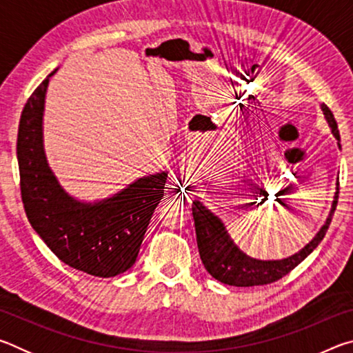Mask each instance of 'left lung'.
Wrapping results in <instances>:
<instances>
[{
  "instance_id": "8db88e82",
  "label": "left lung",
  "mask_w": 353,
  "mask_h": 353,
  "mask_svg": "<svg viewBox=\"0 0 353 353\" xmlns=\"http://www.w3.org/2000/svg\"><path fill=\"white\" fill-rule=\"evenodd\" d=\"M321 110L324 113L328 126L332 129L333 137L338 140L339 149H341V145H339L341 139H339L336 119H334L332 110L325 104H321ZM338 194L339 181H336V191H334L330 213H328L324 225L313 236V240L305 244L299 252L282 260H259L244 254L234 243V240H232L230 235L227 234L223 221L208 210L201 201L196 199L191 210H193L194 218L196 241H198L199 255L205 270L212 277L219 280L221 283L230 286L268 285L282 279L291 270H294L299 263L305 260L318 248L322 238L325 236L328 225L332 223L334 208H336L338 204Z\"/></svg>"
}]
</instances>
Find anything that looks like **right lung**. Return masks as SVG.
Listing matches in <instances>:
<instances>
[{
  "label": "right lung",
  "mask_w": 353,
  "mask_h": 353,
  "mask_svg": "<svg viewBox=\"0 0 353 353\" xmlns=\"http://www.w3.org/2000/svg\"><path fill=\"white\" fill-rule=\"evenodd\" d=\"M21 112L17 159L28 221L57 259L94 277H115L137 260L149 221L163 199L168 172L137 179L110 198L85 202L65 190L48 163L43 112L50 77Z\"/></svg>",
  "instance_id": "1"
}]
</instances>
